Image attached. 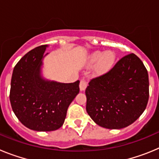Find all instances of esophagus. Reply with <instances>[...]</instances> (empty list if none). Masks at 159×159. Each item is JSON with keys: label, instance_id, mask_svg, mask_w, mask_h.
<instances>
[{"label": "esophagus", "instance_id": "1", "mask_svg": "<svg viewBox=\"0 0 159 159\" xmlns=\"http://www.w3.org/2000/svg\"><path fill=\"white\" fill-rule=\"evenodd\" d=\"M87 86H88V82L85 80H81L80 83V91H84L86 89Z\"/></svg>", "mask_w": 159, "mask_h": 159}]
</instances>
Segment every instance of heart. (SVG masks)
Masks as SVG:
<instances>
[{
    "label": "heart",
    "mask_w": 159,
    "mask_h": 159,
    "mask_svg": "<svg viewBox=\"0 0 159 159\" xmlns=\"http://www.w3.org/2000/svg\"><path fill=\"white\" fill-rule=\"evenodd\" d=\"M116 61V54L112 51L102 52L96 51L92 53L90 57V63L95 64V72L98 74H104L113 67Z\"/></svg>",
    "instance_id": "b5f03b06"
}]
</instances>
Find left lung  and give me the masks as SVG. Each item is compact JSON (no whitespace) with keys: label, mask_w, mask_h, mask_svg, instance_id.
Segmentation results:
<instances>
[{"label":"left lung","mask_w":159,"mask_h":159,"mask_svg":"<svg viewBox=\"0 0 159 159\" xmlns=\"http://www.w3.org/2000/svg\"><path fill=\"white\" fill-rule=\"evenodd\" d=\"M85 93L87 112L96 124L123 128L137 120L147 107V70L135 54L130 53L107 72L92 79Z\"/></svg>","instance_id":"8db88e82"}]
</instances>
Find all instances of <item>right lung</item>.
Segmentation results:
<instances>
[{
    "mask_svg": "<svg viewBox=\"0 0 159 159\" xmlns=\"http://www.w3.org/2000/svg\"><path fill=\"white\" fill-rule=\"evenodd\" d=\"M47 45L35 48L14 67L9 94L11 106L20 123L36 131H51L63 125L67 108L80 92V80L70 84L48 81L40 75Z\"/></svg>",
    "mask_w": 159,
    "mask_h": 159,
    "instance_id": "add662e5",
    "label": "right lung"
}]
</instances>
